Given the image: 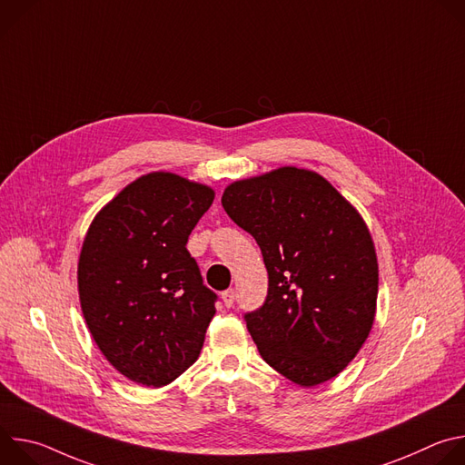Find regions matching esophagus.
<instances>
[{
	"mask_svg": "<svg viewBox=\"0 0 465 465\" xmlns=\"http://www.w3.org/2000/svg\"><path fill=\"white\" fill-rule=\"evenodd\" d=\"M221 298H223V303H224L226 307H233V303H235V291H233V289H228V291H224V292L221 294Z\"/></svg>",
	"mask_w": 465,
	"mask_h": 465,
	"instance_id": "34e87169",
	"label": "esophagus"
}]
</instances>
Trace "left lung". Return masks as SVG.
Masks as SVG:
<instances>
[{
  "instance_id": "obj_1",
  "label": "left lung",
  "mask_w": 465,
  "mask_h": 465,
  "mask_svg": "<svg viewBox=\"0 0 465 465\" xmlns=\"http://www.w3.org/2000/svg\"><path fill=\"white\" fill-rule=\"evenodd\" d=\"M223 208L269 272L264 303L244 314L262 361L305 388L339 375L375 318L377 255L362 217L323 176L296 167L233 182Z\"/></svg>"
}]
</instances>
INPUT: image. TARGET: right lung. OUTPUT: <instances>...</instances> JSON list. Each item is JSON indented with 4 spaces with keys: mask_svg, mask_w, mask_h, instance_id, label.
<instances>
[{
    "mask_svg": "<svg viewBox=\"0 0 465 465\" xmlns=\"http://www.w3.org/2000/svg\"><path fill=\"white\" fill-rule=\"evenodd\" d=\"M215 193L171 173L126 185L94 219L79 259L90 333L126 379L165 386L201 355L217 294L187 252Z\"/></svg>",
    "mask_w": 465,
    "mask_h": 465,
    "instance_id": "obj_1",
    "label": "right lung"
}]
</instances>
